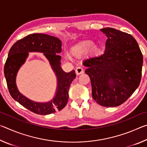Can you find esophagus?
I'll list each match as a JSON object with an SVG mask.
<instances>
[{
	"instance_id": "obj_1",
	"label": "esophagus",
	"mask_w": 147,
	"mask_h": 147,
	"mask_svg": "<svg viewBox=\"0 0 147 147\" xmlns=\"http://www.w3.org/2000/svg\"><path fill=\"white\" fill-rule=\"evenodd\" d=\"M84 73V69L80 67H77L76 69V74H78V75H79V74H80L82 73Z\"/></svg>"
}]
</instances>
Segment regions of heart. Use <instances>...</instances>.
Here are the masks:
<instances>
[{
  "label": "heart",
  "mask_w": 147,
  "mask_h": 147,
  "mask_svg": "<svg viewBox=\"0 0 147 147\" xmlns=\"http://www.w3.org/2000/svg\"><path fill=\"white\" fill-rule=\"evenodd\" d=\"M94 43L90 41H86L82 42L81 43L78 44L75 47V50L78 52L80 53H84V52H87L89 50H90L92 47H93Z\"/></svg>",
  "instance_id": "obj_1"
}]
</instances>
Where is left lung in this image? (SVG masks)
Segmentation results:
<instances>
[{
    "label": "left lung",
    "mask_w": 147,
    "mask_h": 147,
    "mask_svg": "<svg viewBox=\"0 0 147 147\" xmlns=\"http://www.w3.org/2000/svg\"><path fill=\"white\" fill-rule=\"evenodd\" d=\"M108 38L105 51L86 59L85 73L89 76L92 96L104 107L121 105L140 84L143 54L132 36L112 28L100 30Z\"/></svg>",
    "instance_id": "obj_1"
}]
</instances>
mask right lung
<instances>
[{
  "label": "right lung",
  "instance_id": "1",
  "mask_svg": "<svg viewBox=\"0 0 147 147\" xmlns=\"http://www.w3.org/2000/svg\"><path fill=\"white\" fill-rule=\"evenodd\" d=\"M30 51L43 53L57 76L58 86L55 96L48 103H41L30 101L23 96L16 88L15 79L19 68ZM61 41L56 37L43 34H32L19 39L11 47L4 65V76L9 93L15 100L33 113L48 115L60 111L67 105L69 89L76 78L75 71L65 73L61 68Z\"/></svg>",
  "mask_w": 147,
  "mask_h": 147
}]
</instances>
